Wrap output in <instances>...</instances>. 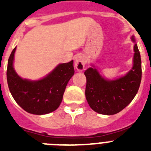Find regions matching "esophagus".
Listing matches in <instances>:
<instances>
[{"instance_id": "esophagus-1", "label": "esophagus", "mask_w": 151, "mask_h": 151, "mask_svg": "<svg viewBox=\"0 0 151 151\" xmlns=\"http://www.w3.org/2000/svg\"><path fill=\"white\" fill-rule=\"evenodd\" d=\"M85 57L82 55L77 56L75 60V67L78 71H83L85 69Z\"/></svg>"}]
</instances>
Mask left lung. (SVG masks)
Wrapping results in <instances>:
<instances>
[{
	"mask_svg": "<svg viewBox=\"0 0 151 151\" xmlns=\"http://www.w3.org/2000/svg\"><path fill=\"white\" fill-rule=\"evenodd\" d=\"M132 39L134 42V37ZM134 65L126 76L109 81L101 77L97 69L88 68L85 97L92 110L101 114L113 115L122 110L135 97L141 81V60L138 45L134 46Z\"/></svg>",
	"mask_w": 151,
	"mask_h": 151,
	"instance_id": "obj_1",
	"label": "left lung"
}]
</instances>
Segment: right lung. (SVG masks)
I'll return each mask as SVG.
<instances>
[{"label": "right lung", "mask_w": 151, "mask_h": 151, "mask_svg": "<svg viewBox=\"0 0 151 151\" xmlns=\"http://www.w3.org/2000/svg\"><path fill=\"white\" fill-rule=\"evenodd\" d=\"M13 50L8 60L6 79L12 96L25 111L35 115L51 113L59 107L69 79L74 75L73 60L61 63L38 81L22 79L13 66Z\"/></svg>", "instance_id": "obj_1"}]
</instances>
